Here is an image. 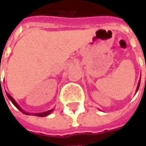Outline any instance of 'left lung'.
Listing matches in <instances>:
<instances>
[{"label":"left lung","instance_id":"8db88e82","mask_svg":"<svg viewBox=\"0 0 146 146\" xmlns=\"http://www.w3.org/2000/svg\"><path fill=\"white\" fill-rule=\"evenodd\" d=\"M140 83H141V78H140V80H139L138 84H137V90H136V93H137V90H138L139 86H140Z\"/></svg>","mask_w":146,"mask_h":146}]
</instances>
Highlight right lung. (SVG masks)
<instances>
[{
  "label": "right lung",
  "instance_id": "obj_1",
  "mask_svg": "<svg viewBox=\"0 0 146 146\" xmlns=\"http://www.w3.org/2000/svg\"><path fill=\"white\" fill-rule=\"evenodd\" d=\"M6 95H7V97L9 98V100L12 102V103H13V105H14L16 108H18L20 111H22V112H23V114H25V115H35V116H40V117H43V116H47V115H50V114L52 113V112L53 111V109H52V110H49V111H45V112H40V113H30V112H27V111H23V109H22V108H21V107L18 105V103H17V102L14 100V98H13V97L11 96V95H9V94L7 92H6Z\"/></svg>",
  "mask_w": 146,
  "mask_h": 146
}]
</instances>
